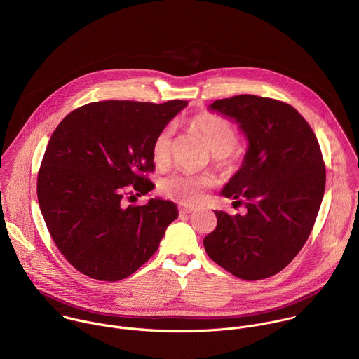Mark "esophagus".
Instances as JSON below:
<instances>
[{
  "label": "esophagus",
  "mask_w": 359,
  "mask_h": 359,
  "mask_svg": "<svg viewBox=\"0 0 359 359\" xmlns=\"http://www.w3.org/2000/svg\"><path fill=\"white\" fill-rule=\"evenodd\" d=\"M194 210H195V209L191 208V206H181V208H180V215H181V216H185V215L192 213Z\"/></svg>",
  "instance_id": "1"
}]
</instances>
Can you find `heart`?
I'll list each match as a JSON object with an SVG mask.
<instances>
[{
	"instance_id": "1",
	"label": "heart",
	"mask_w": 359,
	"mask_h": 359,
	"mask_svg": "<svg viewBox=\"0 0 359 359\" xmlns=\"http://www.w3.org/2000/svg\"><path fill=\"white\" fill-rule=\"evenodd\" d=\"M189 128L198 133L213 153L215 164L226 174H236L242 165L243 151L236 146L238 140V128L234 122L215 113H201L189 121ZM174 128H163L153 140L151 156L158 167L170 163ZM216 181L210 175H192L187 172H174L160 181V191L182 205L198 203L208 189L213 188Z\"/></svg>"
}]
</instances>
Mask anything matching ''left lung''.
<instances>
[{
  "instance_id": "8db88e82",
  "label": "left lung",
  "mask_w": 359,
  "mask_h": 359,
  "mask_svg": "<svg viewBox=\"0 0 359 359\" xmlns=\"http://www.w3.org/2000/svg\"><path fill=\"white\" fill-rule=\"evenodd\" d=\"M237 121L249 146L222 195L245 215L215 210L217 227L206 253L236 277L253 281L281 271L309 237L326 185L320 146L311 125L290 104L253 95L209 106Z\"/></svg>"
}]
</instances>
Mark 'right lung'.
Segmentation results:
<instances>
[{"mask_svg": "<svg viewBox=\"0 0 359 359\" xmlns=\"http://www.w3.org/2000/svg\"><path fill=\"white\" fill-rule=\"evenodd\" d=\"M187 106L96 102L69 113L53 132L37 174V199L51 238L82 274L100 281L130 276L178 217L170 201L126 206L125 199L154 188L146 177L154 171L153 140Z\"/></svg>", "mask_w": 359, "mask_h": 359, "instance_id": "1", "label": "right lung"}]
</instances>
